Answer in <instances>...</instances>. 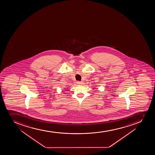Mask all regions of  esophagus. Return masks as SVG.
Returning <instances> with one entry per match:
<instances>
[{
	"instance_id": "1",
	"label": "esophagus",
	"mask_w": 155,
	"mask_h": 155,
	"mask_svg": "<svg viewBox=\"0 0 155 155\" xmlns=\"http://www.w3.org/2000/svg\"><path fill=\"white\" fill-rule=\"evenodd\" d=\"M77 83L78 84H81L82 83V82L77 81Z\"/></svg>"
}]
</instances>
